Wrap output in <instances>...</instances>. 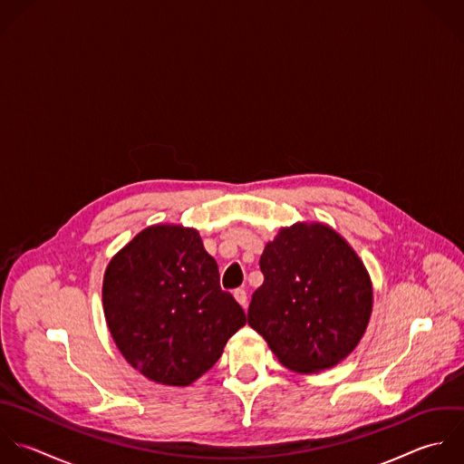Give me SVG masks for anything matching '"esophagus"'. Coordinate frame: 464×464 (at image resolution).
I'll return each mask as SVG.
<instances>
[{"mask_svg":"<svg viewBox=\"0 0 464 464\" xmlns=\"http://www.w3.org/2000/svg\"><path fill=\"white\" fill-rule=\"evenodd\" d=\"M233 296H235V300H237L242 307L247 305V293H246L244 289H235V291H233Z\"/></svg>","mask_w":464,"mask_h":464,"instance_id":"1","label":"esophagus"}]
</instances>
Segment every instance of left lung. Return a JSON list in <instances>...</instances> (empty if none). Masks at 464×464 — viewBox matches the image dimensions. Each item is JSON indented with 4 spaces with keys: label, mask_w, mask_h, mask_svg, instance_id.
<instances>
[{
    "label": "left lung",
    "mask_w": 464,
    "mask_h": 464,
    "mask_svg": "<svg viewBox=\"0 0 464 464\" xmlns=\"http://www.w3.org/2000/svg\"><path fill=\"white\" fill-rule=\"evenodd\" d=\"M264 284L247 322L282 365L318 372L347 358L371 311V278L353 247L324 224L282 229L260 256Z\"/></svg>",
    "instance_id": "obj_1"
}]
</instances>
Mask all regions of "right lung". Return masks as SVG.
<instances>
[{
    "label": "right lung",
    "mask_w": 464,
    "mask_h": 464,
    "mask_svg": "<svg viewBox=\"0 0 464 464\" xmlns=\"http://www.w3.org/2000/svg\"><path fill=\"white\" fill-rule=\"evenodd\" d=\"M102 304L126 362L175 387L208 372L246 325L198 231L180 226H151L121 249L106 267Z\"/></svg>",
    "instance_id": "right-lung-1"
}]
</instances>
